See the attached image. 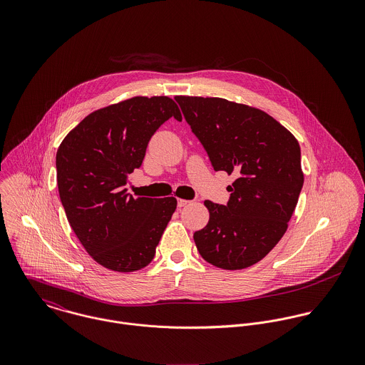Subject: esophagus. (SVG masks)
I'll return each mask as SVG.
<instances>
[{
    "label": "esophagus",
    "instance_id": "1",
    "mask_svg": "<svg viewBox=\"0 0 365 365\" xmlns=\"http://www.w3.org/2000/svg\"><path fill=\"white\" fill-rule=\"evenodd\" d=\"M188 204H190L188 200H178V207H180V208H182V207H185V205H188Z\"/></svg>",
    "mask_w": 365,
    "mask_h": 365
}]
</instances>
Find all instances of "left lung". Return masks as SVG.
<instances>
[{"mask_svg": "<svg viewBox=\"0 0 365 365\" xmlns=\"http://www.w3.org/2000/svg\"><path fill=\"white\" fill-rule=\"evenodd\" d=\"M175 101L213 170L237 177L226 205L205 201L209 222L194 233L197 249L215 267L247 268L287 232L304 185L299 143L257 108L209 97Z\"/></svg>", "mask_w": 365, "mask_h": 365, "instance_id": "left-lung-1", "label": "left lung"}]
</instances>
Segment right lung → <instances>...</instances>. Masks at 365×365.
Instances as JSON below:
<instances>
[{
	"label": "right lung",
	"mask_w": 365,
	"mask_h": 365,
	"mask_svg": "<svg viewBox=\"0 0 365 365\" xmlns=\"http://www.w3.org/2000/svg\"><path fill=\"white\" fill-rule=\"evenodd\" d=\"M174 116L168 97H133L86 116L56 155L57 187L67 220L87 253L105 268L138 271L153 260L174 197L133 198L128 175L142 165L150 138Z\"/></svg>",
	"instance_id": "right-lung-1"
}]
</instances>
